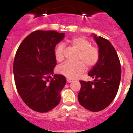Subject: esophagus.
Here are the masks:
<instances>
[{
  "label": "esophagus",
  "instance_id": "34e87169",
  "mask_svg": "<svg viewBox=\"0 0 133 133\" xmlns=\"http://www.w3.org/2000/svg\"><path fill=\"white\" fill-rule=\"evenodd\" d=\"M66 81H67V82H71L72 81V79H71L70 78H67Z\"/></svg>",
  "mask_w": 133,
  "mask_h": 133
}]
</instances>
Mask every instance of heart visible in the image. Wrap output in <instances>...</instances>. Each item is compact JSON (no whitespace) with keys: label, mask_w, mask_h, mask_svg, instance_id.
I'll use <instances>...</instances> for the list:
<instances>
[{"label":"heart","mask_w":133,"mask_h":133,"mask_svg":"<svg viewBox=\"0 0 133 133\" xmlns=\"http://www.w3.org/2000/svg\"><path fill=\"white\" fill-rule=\"evenodd\" d=\"M68 42L79 51L78 59L82 61L65 62L58 68V72L69 78H76L86 70L84 63L89 67L97 63L99 53L97 47L91 45L89 41L83 37H74ZM64 46L62 44H59L56 47L54 54L57 61L61 62L64 59Z\"/></svg>","instance_id":"1"}]
</instances>
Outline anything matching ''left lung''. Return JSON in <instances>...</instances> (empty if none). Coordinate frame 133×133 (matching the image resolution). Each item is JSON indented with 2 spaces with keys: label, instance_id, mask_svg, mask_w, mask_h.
<instances>
[{
  "label": "left lung",
  "instance_id": "obj_1",
  "mask_svg": "<svg viewBox=\"0 0 133 133\" xmlns=\"http://www.w3.org/2000/svg\"><path fill=\"white\" fill-rule=\"evenodd\" d=\"M99 47L98 61L88 72L93 81H81L79 103L88 110L97 112L105 109L115 98L119 86L121 69L114 47L104 38L92 34Z\"/></svg>",
  "mask_w": 133,
  "mask_h": 133
}]
</instances>
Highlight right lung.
<instances>
[{"label":"right lung","instance_id":"right-lung-1","mask_svg":"<svg viewBox=\"0 0 133 133\" xmlns=\"http://www.w3.org/2000/svg\"><path fill=\"white\" fill-rule=\"evenodd\" d=\"M65 37L54 30H36L24 39L13 65L17 92L32 110L46 112L57 106L66 79L54 74L55 47Z\"/></svg>","mask_w":133,"mask_h":133}]
</instances>
